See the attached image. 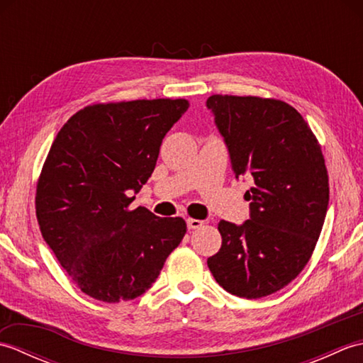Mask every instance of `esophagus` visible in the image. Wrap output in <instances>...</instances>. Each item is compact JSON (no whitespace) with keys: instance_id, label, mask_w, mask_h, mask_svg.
<instances>
[{"instance_id":"obj_1","label":"esophagus","mask_w":363,"mask_h":363,"mask_svg":"<svg viewBox=\"0 0 363 363\" xmlns=\"http://www.w3.org/2000/svg\"><path fill=\"white\" fill-rule=\"evenodd\" d=\"M187 226L189 229H199L204 226V221L196 220V218H187Z\"/></svg>"}]
</instances>
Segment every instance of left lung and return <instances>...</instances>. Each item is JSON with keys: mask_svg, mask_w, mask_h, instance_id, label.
<instances>
[{"mask_svg": "<svg viewBox=\"0 0 363 363\" xmlns=\"http://www.w3.org/2000/svg\"><path fill=\"white\" fill-rule=\"evenodd\" d=\"M207 107L235 176L254 181L245 194L250 220L220 221L221 248L207 267L230 295L264 298L289 285L312 257L329 204L325 156L307 121L281 99L212 95Z\"/></svg>", "mask_w": 363, "mask_h": 363, "instance_id": "8db88e82", "label": "left lung"}]
</instances>
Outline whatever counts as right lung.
Masks as SVG:
<instances>
[{"mask_svg":"<svg viewBox=\"0 0 363 363\" xmlns=\"http://www.w3.org/2000/svg\"><path fill=\"white\" fill-rule=\"evenodd\" d=\"M184 98L96 103L60 128L35 190L40 233L70 279L104 303L143 295L186 235L181 217L130 203L156 167Z\"/></svg>","mask_w":363,"mask_h":363,"instance_id":"add662e5","label":"right lung"}]
</instances>
